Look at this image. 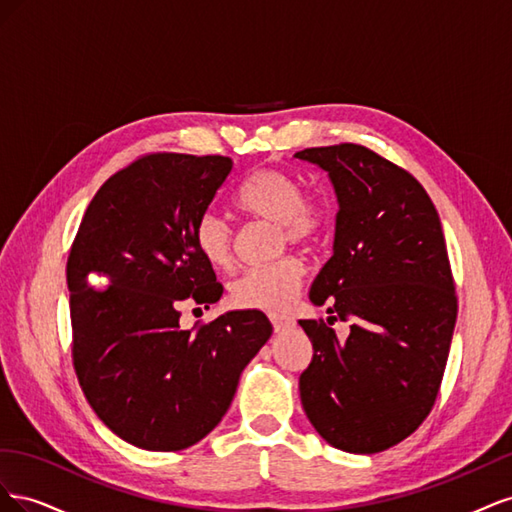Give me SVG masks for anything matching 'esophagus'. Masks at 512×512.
<instances>
[{"mask_svg":"<svg viewBox=\"0 0 512 512\" xmlns=\"http://www.w3.org/2000/svg\"><path fill=\"white\" fill-rule=\"evenodd\" d=\"M271 322H273L275 333H284V331H290L294 327V320L292 318L280 316V314H271Z\"/></svg>","mask_w":512,"mask_h":512,"instance_id":"obj_1","label":"esophagus"}]
</instances>
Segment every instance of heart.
Instances as JSON below:
<instances>
[{"instance_id": "obj_1", "label": "heart", "mask_w": 512, "mask_h": 512, "mask_svg": "<svg viewBox=\"0 0 512 512\" xmlns=\"http://www.w3.org/2000/svg\"><path fill=\"white\" fill-rule=\"evenodd\" d=\"M239 205L260 220L280 224L284 245L314 241L324 226L322 211L314 203H307L303 185L277 168H262L247 179L239 192ZM194 241L200 256L213 269H228L232 265L235 232L222 213L207 211L200 215ZM303 277V262L292 256L273 265L252 267L230 284V299L239 307L282 312L297 297Z\"/></svg>"}]
</instances>
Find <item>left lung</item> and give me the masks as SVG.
I'll use <instances>...</instances> for the list:
<instances>
[{"label": "left lung", "mask_w": 512, "mask_h": 512, "mask_svg": "<svg viewBox=\"0 0 512 512\" xmlns=\"http://www.w3.org/2000/svg\"><path fill=\"white\" fill-rule=\"evenodd\" d=\"M294 158L324 170L337 198L333 256L309 301L329 305V323L353 318L344 343L299 320L314 348L301 404L331 446L374 455L408 438L440 391L457 320L442 224L421 183L361 145Z\"/></svg>", "instance_id": "left-lung-1"}]
</instances>
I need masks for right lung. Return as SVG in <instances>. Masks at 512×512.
Instances as JSON below:
<instances>
[{
    "mask_svg": "<svg viewBox=\"0 0 512 512\" xmlns=\"http://www.w3.org/2000/svg\"><path fill=\"white\" fill-rule=\"evenodd\" d=\"M232 170L222 156L153 153L91 200L68 258L72 359L81 389L115 436L145 451H181L222 421L273 327L232 309L190 333L185 303L220 301L194 228ZM91 272L106 276L91 289Z\"/></svg>",
    "mask_w": 512,
    "mask_h": 512,
    "instance_id": "obj_1",
    "label": "right lung"
}]
</instances>
